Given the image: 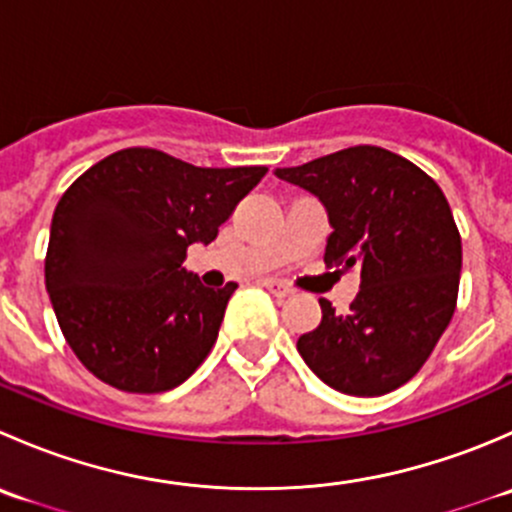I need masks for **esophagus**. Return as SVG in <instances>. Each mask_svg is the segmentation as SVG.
I'll return each mask as SVG.
<instances>
[{"label": "esophagus", "mask_w": 512, "mask_h": 512, "mask_svg": "<svg viewBox=\"0 0 512 512\" xmlns=\"http://www.w3.org/2000/svg\"><path fill=\"white\" fill-rule=\"evenodd\" d=\"M265 287L270 289L272 294H275V297H289V294H294V289L289 287V285H285V282H280V280H265Z\"/></svg>", "instance_id": "1"}]
</instances>
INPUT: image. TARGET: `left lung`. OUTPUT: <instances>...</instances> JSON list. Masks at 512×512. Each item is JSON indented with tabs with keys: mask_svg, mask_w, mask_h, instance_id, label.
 Here are the masks:
<instances>
[{
	"mask_svg": "<svg viewBox=\"0 0 512 512\" xmlns=\"http://www.w3.org/2000/svg\"><path fill=\"white\" fill-rule=\"evenodd\" d=\"M277 178L322 200L324 262L359 270L347 314L319 299L322 322L297 339L304 364L349 396H381L418 374L456 312L461 235L431 175L379 146H354Z\"/></svg>",
	"mask_w": 512,
	"mask_h": 512,
	"instance_id": "8db88e82",
	"label": "left lung"
}]
</instances>
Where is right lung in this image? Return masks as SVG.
<instances>
[{"mask_svg":"<svg viewBox=\"0 0 512 512\" xmlns=\"http://www.w3.org/2000/svg\"><path fill=\"white\" fill-rule=\"evenodd\" d=\"M265 173V165L198 168L156 148H123L61 195L46 292L66 342L96 379L158 394L203 364L237 285H200L183 267L185 252L210 245Z\"/></svg>","mask_w":512,"mask_h":512,"instance_id":"obj_1","label":"right lung"}]
</instances>
